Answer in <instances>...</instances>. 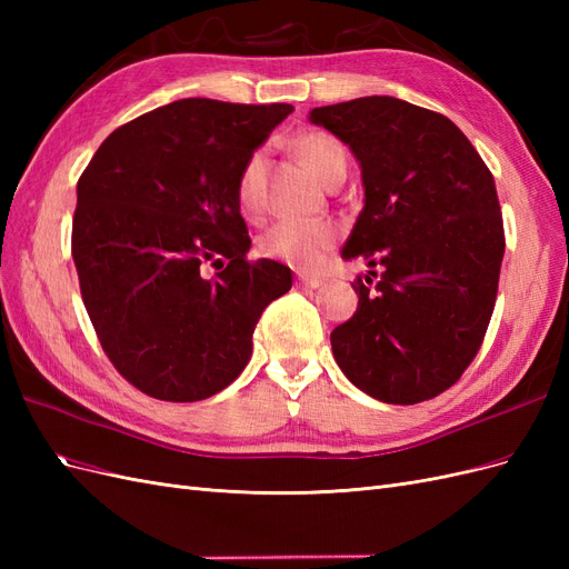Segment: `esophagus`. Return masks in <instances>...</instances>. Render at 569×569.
<instances>
[{
	"instance_id": "esophagus-1",
	"label": "esophagus",
	"mask_w": 569,
	"mask_h": 569,
	"mask_svg": "<svg viewBox=\"0 0 569 569\" xmlns=\"http://www.w3.org/2000/svg\"><path fill=\"white\" fill-rule=\"evenodd\" d=\"M322 284L320 278H308V274H297V287L299 289H318Z\"/></svg>"
}]
</instances>
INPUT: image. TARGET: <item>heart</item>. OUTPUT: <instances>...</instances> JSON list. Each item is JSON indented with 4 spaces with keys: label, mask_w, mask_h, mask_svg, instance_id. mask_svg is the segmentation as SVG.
Instances as JSON below:
<instances>
[{
    "label": "heart",
    "mask_w": 569,
    "mask_h": 569,
    "mask_svg": "<svg viewBox=\"0 0 569 569\" xmlns=\"http://www.w3.org/2000/svg\"><path fill=\"white\" fill-rule=\"evenodd\" d=\"M295 149L322 182H330L337 173H347V149L330 132H306L295 142ZM261 176L263 153L253 151L237 178V199L247 213L261 209ZM335 239L337 230L330 222L278 220L261 237V251L291 268L316 270Z\"/></svg>",
    "instance_id": "1"
}]
</instances>
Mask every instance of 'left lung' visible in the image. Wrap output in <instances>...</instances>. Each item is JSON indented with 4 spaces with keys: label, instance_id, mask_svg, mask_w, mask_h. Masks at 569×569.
<instances>
[{
    "label": "left lung",
    "instance_id": "8db88e82",
    "mask_svg": "<svg viewBox=\"0 0 569 569\" xmlns=\"http://www.w3.org/2000/svg\"><path fill=\"white\" fill-rule=\"evenodd\" d=\"M311 123L363 168L341 256L380 268L358 274L356 313L330 335L337 366L382 403L435 399L475 360L496 306L506 232L491 170L453 120L403 99L320 107Z\"/></svg>",
    "mask_w": 569,
    "mask_h": 569
}]
</instances>
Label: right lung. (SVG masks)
<instances>
[{"label":"right lung","mask_w":569,"mask_h":569,"mask_svg":"<svg viewBox=\"0 0 569 569\" xmlns=\"http://www.w3.org/2000/svg\"><path fill=\"white\" fill-rule=\"evenodd\" d=\"M291 111L180 99L113 130L82 170V303L113 368L151 399L201 401L234 382L258 318L291 289L287 266L247 258L237 199L239 170Z\"/></svg>","instance_id":"1"}]
</instances>
